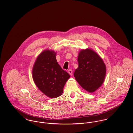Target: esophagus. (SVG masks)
<instances>
[{
  "label": "esophagus",
  "mask_w": 133,
  "mask_h": 133,
  "mask_svg": "<svg viewBox=\"0 0 133 133\" xmlns=\"http://www.w3.org/2000/svg\"><path fill=\"white\" fill-rule=\"evenodd\" d=\"M68 73L70 75H73V71H72V70H69V71H68Z\"/></svg>",
  "instance_id": "esophagus-1"
}]
</instances>
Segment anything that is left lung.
Wrapping results in <instances>:
<instances>
[{
  "label": "left lung",
  "instance_id": "1",
  "mask_svg": "<svg viewBox=\"0 0 133 133\" xmlns=\"http://www.w3.org/2000/svg\"><path fill=\"white\" fill-rule=\"evenodd\" d=\"M78 67L74 76L80 85L89 93H93L103 84L107 68L102 59L94 50L88 48L80 51Z\"/></svg>",
  "mask_w": 133,
  "mask_h": 133
}]
</instances>
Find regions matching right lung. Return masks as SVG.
Segmentation results:
<instances>
[{
	"mask_svg": "<svg viewBox=\"0 0 133 133\" xmlns=\"http://www.w3.org/2000/svg\"><path fill=\"white\" fill-rule=\"evenodd\" d=\"M56 52L46 49L37 57L32 69L34 82L40 91L49 98L62 94L63 88L70 75L57 62Z\"/></svg>",
	"mask_w": 133,
	"mask_h": 133,
	"instance_id": "right-lung-1",
	"label": "right lung"
}]
</instances>
